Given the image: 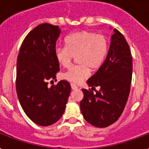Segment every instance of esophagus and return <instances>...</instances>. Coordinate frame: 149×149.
<instances>
[{"instance_id":"1","label":"esophagus","mask_w":149,"mask_h":149,"mask_svg":"<svg viewBox=\"0 0 149 149\" xmlns=\"http://www.w3.org/2000/svg\"><path fill=\"white\" fill-rule=\"evenodd\" d=\"M71 89L72 90H77L78 88V87L76 85H74V84H71Z\"/></svg>"}]
</instances>
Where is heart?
Returning a JSON list of instances; mask_svg holds the SVG:
<instances>
[{
    "instance_id": "obj_1",
    "label": "heart",
    "mask_w": 149,
    "mask_h": 149,
    "mask_svg": "<svg viewBox=\"0 0 149 149\" xmlns=\"http://www.w3.org/2000/svg\"><path fill=\"white\" fill-rule=\"evenodd\" d=\"M64 43L66 47H56L54 54L58 64L67 68L74 56L78 64L70 67L63 78L74 84H79L101 67L108 52V40L104 36L92 31H81L68 36Z\"/></svg>"
}]
</instances>
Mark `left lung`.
Wrapping results in <instances>:
<instances>
[{
  "instance_id": "8db88e82",
  "label": "left lung",
  "mask_w": 149,
  "mask_h": 149,
  "mask_svg": "<svg viewBox=\"0 0 149 149\" xmlns=\"http://www.w3.org/2000/svg\"><path fill=\"white\" fill-rule=\"evenodd\" d=\"M107 58L87 83L92 89H82L84 97L80 108L88 123L107 127L120 116L128 99L132 78V56L125 38L114 29Z\"/></svg>"
}]
</instances>
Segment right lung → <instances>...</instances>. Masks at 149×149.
Masks as SVG:
<instances>
[{
	"label": "right lung",
	"mask_w": 149,
	"mask_h": 149,
	"mask_svg": "<svg viewBox=\"0 0 149 149\" xmlns=\"http://www.w3.org/2000/svg\"><path fill=\"white\" fill-rule=\"evenodd\" d=\"M61 32L57 25H39L23 40L17 59L18 100L28 117L40 126H49L61 117L71 93L67 81L47 86L59 71L54 50Z\"/></svg>",
	"instance_id": "1"
}]
</instances>
